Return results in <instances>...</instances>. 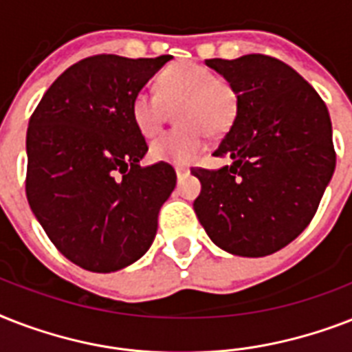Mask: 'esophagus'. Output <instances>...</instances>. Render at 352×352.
<instances>
[{"label":"esophagus","mask_w":352,"mask_h":352,"mask_svg":"<svg viewBox=\"0 0 352 352\" xmlns=\"http://www.w3.org/2000/svg\"><path fill=\"white\" fill-rule=\"evenodd\" d=\"M175 173L179 179H182V177H186L190 173V168L188 166H175Z\"/></svg>","instance_id":"esophagus-1"}]
</instances>
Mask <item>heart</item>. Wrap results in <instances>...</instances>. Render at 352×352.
Masks as SVG:
<instances>
[{
	"label": "heart",
	"mask_w": 352,
	"mask_h": 352,
	"mask_svg": "<svg viewBox=\"0 0 352 352\" xmlns=\"http://www.w3.org/2000/svg\"><path fill=\"white\" fill-rule=\"evenodd\" d=\"M157 91L140 89L133 95L131 118L144 137H155L164 124L166 106H184L179 111L181 129L162 133L149 146L151 159L190 164L206 149V129L212 135L226 131L235 118L237 95L225 78L195 62L166 67L157 78Z\"/></svg>",
	"instance_id": "heart-1"
}]
</instances>
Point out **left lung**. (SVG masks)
Masks as SVG:
<instances>
[{"label": "left lung", "instance_id": "left-lung-1", "mask_svg": "<svg viewBox=\"0 0 352 352\" xmlns=\"http://www.w3.org/2000/svg\"><path fill=\"white\" fill-rule=\"evenodd\" d=\"M237 95L230 129L215 149L234 162L192 168L201 181L193 210L223 250L263 257L294 241L316 214L334 173L327 106L287 63L267 54L212 58Z\"/></svg>", "mask_w": 352, "mask_h": 352}]
</instances>
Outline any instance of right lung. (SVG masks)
<instances>
[{"mask_svg": "<svg viewBox=\"0 0 352 352\" xmlns=\"http://www.w3.org/2000/svg\"><path fill=\"white\" fill-rule=\"evenodd\" d=\"M170 60L84 58L54 80L30 115L27 201L52 245L85 270H120L153 243L177 175L162 160L138 164L148 144L131 100Z\"/></svg>", "mask_w": 352, "mask_h": 352, "instance_id": "right-lung-1", "label": "right lung"}]
</instances>
